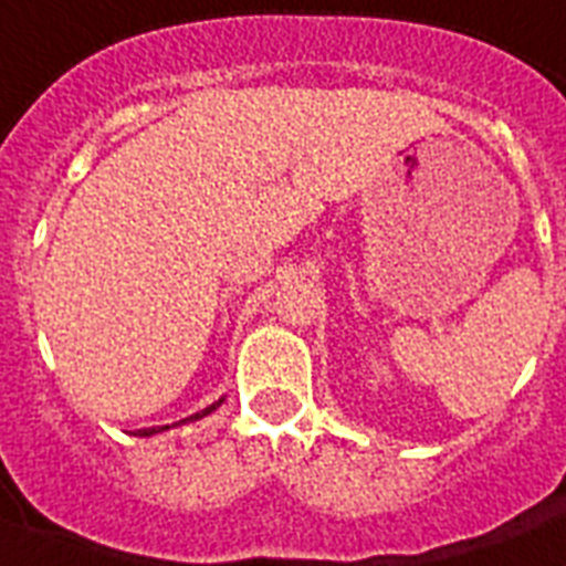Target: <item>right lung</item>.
Segmentation results:
<instances>
[{
    "label": "right lung",
    "mask_w": 566,
    "mask_h": 566,
    "mask_svg": "<svg viewBox=\"0 0 566 566\" xmlns=\"http://www.w3.org/2000/svg\"><path fill=\"white\" fill-rule=\"evenodd\" d=\"M220 405H222V399H220V402L208 405L205 411H199V413H193V417H188V420H202V417H208V413H211V411H217ZM188 420H181V422H188ZM164 429H170V426H153V429H137L135 434H140V438H149V434H158V431H164Z\"/></svg>",
    "instance_id": "right-lung-1"
}]
</instances>
